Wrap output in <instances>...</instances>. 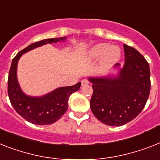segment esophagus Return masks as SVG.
Here are the masks:
<instances>
[{
  "mask_svg": "<svg viewBox=\"0 0 160 160\" xmlns=\"http://www.w3.org/2000/svg\"><path fill=\"white\" fill-rule=\"evenodd\" d=\"M87 84H89V81L87 80H82V81H81V85L82 86H85Z\"/></svg>",
  "mask_w": 160,
  "mask_h": 160,
  "instance_id": "1",
  "label": "esophagus"
}]
</instances>
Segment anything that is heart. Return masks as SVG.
I'll return each mask as SVG.
<instances>
[{
    "label": "heart",
    "mask_w": 160,
    "mask_h": 160,
    "mask_svg": "<svg viewBox=\"0 0 160 160\" xmlns=\"http://www.w3.org/2000/svg\"><path fill=\"white\" fill-rule=\"evenodd\" d=\"M122 56V50L118 46L101 42L92 46L86 52L85 57L89 61H96L100 58L99 65L102 68H109L117 64Z\"/></svg>",
    "instance_id": "1"
}]
</instances>
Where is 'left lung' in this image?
I'll return each instance as SVG.
<instances>
[{"label": "left lung", "mask_w": 160, "mask_h": 160, "mask_svg": "<svg viewBox=\"0 0 160 160\" xmlns=\"http://www.w3.org/2000/svg\"><path fill=\"white\" fill-rule=\"evenodd\" d=\"M125 63H117L102 76H89L93 84L90 108L105 125L120 127L138 116L150 90V67L134 48L123 45Z\"/></svg>", "instance_id": "8db88e82"}]
</instances>
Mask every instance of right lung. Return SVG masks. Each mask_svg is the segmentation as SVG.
<instances>
[{
    "instance_id": "obj_1",
    "label": "right lung",
    "mask_w": 160,
    "mask_h": 160,
    "mask_svg": "<svg viewBox=\"0 0 160 160\" xmlns=\"http://www.w3.org/2000/svg\"><path fill=\"white\" fill-rule=\"evenodd\" d=\"M67 37L41 40L30 44L20 51L13 59L8 77V95L15 111L29 122L35 125H50L62 118L68 108L69 97L79 90L81 83L72 86L59 87L41 96L26 94L19 85L17 77V67L19 58L24 53L48 43L65 42Z\"/></svg>"
}]
</instances>
